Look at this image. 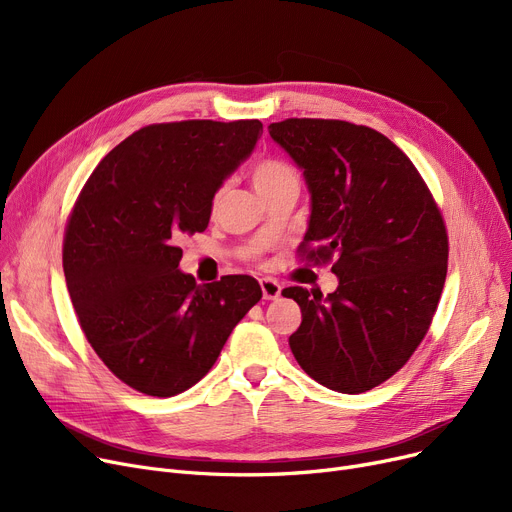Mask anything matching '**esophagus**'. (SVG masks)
<instances>
[{
    "instance_id": "esophagus-1",
    "label": "esophagus",
    "mask_w": 512,
    "mask_h": 512,
    "mask_svg": "<svg viewBox=\"0 0 512 512\" xmlns=\"http://www.w3.org/2000/svg\"><path fill=\"white\" fill-rule=\"evenodd\" d=\"M259 284H261V292H263V299H265V301H276V299L280 297L282 286H280L276 280H272V278H261Z\"/></svg>"
}]
</instances>
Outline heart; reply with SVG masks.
Masks as SVG:
<instances>
[{"label": "heart", "mask_w": 512, "mask_h": 512, "mask_svg": "<svg viewBox=\"0 0 512 512\" xmlns=\"http://www.w3.org/2000/svg\"><path fill=\"white\" fill-rule=\"evenodd\" d=\"M288 178H297V176H294L290 166H286L284 161H278V159H263L253 170V186L257 193H263L267 188H272Z\"/></svg>", "instance_id": "heart-1"}]
</instances>
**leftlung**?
<instances>
[{"label":"left lung","instance_id":"8db88e82","mask_svg":"<svg viewBox=\"0 0 512 512\" xmlns=\"http://www.w3.org/2000/svg\"><path fill=\"white\" fill-rule=\"evenodd\" d=\"M270 137L311 195L305 242L317 249L307 257H336L338 278L328 297L282 290L303 315L290 351L321 386L367 392L409 361L432 324L448 261L442 215L411 159L378 130L290 118L270 124Z\"/></svg>","mask_w":512,"mask_h":512}]
</instances>
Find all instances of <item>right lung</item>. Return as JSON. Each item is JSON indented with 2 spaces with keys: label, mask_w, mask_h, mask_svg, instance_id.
<instances>
[{
  "label": "right lung",
  "mask_w": 512,
  "mask_h": 512,
  "mask_svg": "<svg viewBox=\"0 0 512 512\" xmlns=\"http://www.w3.org/2000/svg\"><path fill=\"white\" fill-rule=\"evenodd\" d=\"M261 132L259 120L145 126L80 193L64 236L66 286L93 351L130 388L168 398L195 386L261 299L251 276L197 284L178 270L176 247L207 228L215 193Z\"/></svg>",
  "instance_id": "obj_1"
}]
</instances>
